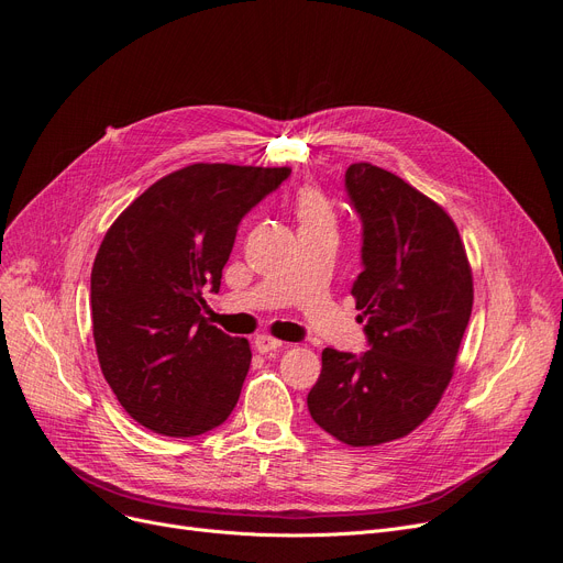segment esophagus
<instances>
[{
    "mask_svg": "<svg viewBox=\"0 0 563 563\" xmlns=\"http://www.w3.org/2000/svg\"><path fill=\"white\" fill-rule=\"evenodd\" d=\"M280 347H283V340H278V338H272V335H257L255 338V350L260 354L274 352V350H280Z\"/></svg>",
    "mask_w": 563,
    "mask_h": 563,
    "instance_id": "obj_1",
    "label": "esophagus"
}]
</instances>
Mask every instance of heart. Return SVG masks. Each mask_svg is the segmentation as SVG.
<instances>
[{
    "mask_svg": "<svg viewBox=\"0 0 563 563\" xmlns=\"http://www.w3.org/2000/svg\"><path fill=\"white\" fill-rule=\"evenodd\" d=\"M291 211L299 223V232L335 230L338 213L329 195L317 186H301L291 202Z\"/></svg>",
    "mask_w": 563,
    "mask_h": 563,
    "instance_id": "obj_1",
    "label": "heart"
}]
</instances>
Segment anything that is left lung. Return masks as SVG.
Here are the masks:
<instances>
[{
	"mask_svg": "<svg viewBox=\"0 0 563 563\" xmlns=\"http://www.w3.org/2000/svg\"><path fill=\"white\" fill-rule=\"evenodd\" d=\"M345 186L363 221V272L352 297L371 347H327L308 394L312 421L365 449L417 430L453 377L474 306L472 266L453 218L373 163H352Z\"/></svg>",
	"mask_w": 563,
	"mask_h": 563,
	"instance_id": "obj_1",
	"label": "left lung"
}]
</instances>
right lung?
Here are the masks:
<instances>
[{"label": "right lung", "instance_id": "add662e5", "mask_svg": "<svg viewBox=\"0 0 563 563\" xmlns=\"http://www.w3.org/2000/svg\"><path fill=\"white\" fill-rule=\"evenodd\" d=\"M289 167L192 163L135 198L91 266V329L101 373L140 426L195 437L221 426L251 368L246 338L200 312L221 289L236 225Z\"/></svg>", "mask_w": 563, "mask_h": 563}]
</instances>
